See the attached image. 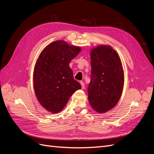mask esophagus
I'll return each mask as SVG.
<instances>
[{"mask_svg":"<svg viewBox=\"0 0 154 154\" xmlns=\"http://www.w3.org/2000/svg\"><path fill=\"white\" fill-rule=\"evenodd\" d=\"M80 84H81L82 88H83H83H85V83H83V82H80Z\"/></svg>","mask_w":154,"mask_h":154,"instance_id":"1","label":"esophagus"}]
</instances>
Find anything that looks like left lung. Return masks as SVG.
Masks as SVG:
<instances>
[{
    "label": "left lung",
    "instance_id": "left-lung-1",
    "mask_svg": "<svg viewBox=\"0 0 154 154\" xmlns=\"http://www.w3.org/2000/svg\"><path fill=\"white\" fill-rule=\"evenodd\" d=\"M91 79L88 100L97 113L116 105L123 92L124 71L118 53L110 45H100L91 50Z\"/></svg>",
    "mask_w": 154,
    "mask_h": 154
}]
</instances>
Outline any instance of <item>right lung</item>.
Instances as JSON below:
<instances>
[{
  "label": "right lung",
  "instance_id": "right-lung-1",
  "mask_svg": "<svg viewBox=\"0 0 154 154\" xmlns=\"http://www.w3.org/2000/svg\"><path fill=\"white\" fill-rule=\"evenodd\" d=\"M81 50L64 40H57L46 46L36 60L33 72L35 95L40 105L51 113L62 111L73 93L82 88L69 67Z\"/></svg>",
  "mask_w": 154,
  "mask_h": 154
}]
</instances>
